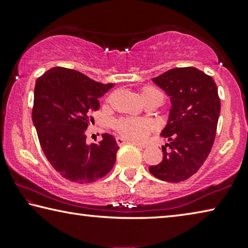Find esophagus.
I'll return each instance as SVG.
<instances>
[{
	"label": "esophagus",
	"instance_id": "1",
	"mask_svg": "<svg viewBox=\"0 0 248 248\" xmlns=\"http://www.w3.org/2000/svg\"><path fill=\"white\" fill-rule=\"evenodd\" d=\"M116 142L118 143V146H123V145H124V143H132V145H136L137 147H140V148L143 147L142 145H139V143L131 141V140L124 139V138H123V137H117V138H116Z\"/></svg>",
	"mask_w": 248,
	"mask_h": 248
}]
</instances>
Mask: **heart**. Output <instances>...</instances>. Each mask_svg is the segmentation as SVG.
<instances>
[{
	"label": "heart",
	"instance_id": "b5f03b06",
	"mask_svg": "<svg viewBox=\"0 0 248 248\" xmlns=\"http://www.w3.org/2000/svg\"><path fill=\"white\" fill-rule=\"evenodd\" d=\"M142 98L146 102L156 98H165L162 91L154 87H145L141 91ZM113 127L117 132L131 141L143 142L155 129V124L151 120L140 118H119L113 121Z\"/></svg>",
	"mask_w": 248,
	"mask_h": 248
}]
</instances>
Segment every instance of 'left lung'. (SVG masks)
Segmentation results:
<instances>
[{
  "label": "left lung",
  "instance_id": "8db88e82",
  "mask_svg": "<svg viewBox=\"0 0 248 248\" xmlns=\"http://www.w3.org/2000/svg\"><path fill=\"white\" fill-rule=\"evenodd\" d=\"M153 81L170 97L172 107L161 132L169 143L161 147L162 161L149 171L165 182H184L212 150L220 112L218 90L212 77L193 66L170 69Z\"/></svg>",
  "mask_w": 248,
  "mask_h": 248
}]
</instances>
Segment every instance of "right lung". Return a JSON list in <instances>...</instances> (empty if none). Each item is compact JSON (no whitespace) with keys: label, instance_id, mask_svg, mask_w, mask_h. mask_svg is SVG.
<instances>
[{"label":"right lung","instance_id":"right-lung-1","mask_svg":"<svg viewBox=\"0 0 248 248\" xmlns=\"http://www.w3.org/2000/svg\"><path fill=\"white\" fill-rule=\"evenodd\" d=\"M113 87L90 79L76 70L54 66L36 80L32 119L40 145L51 166L72 183L88 184L105 177L119 149L111 135L87 145L91 113L98 99Z\"/></svg>","mask_w":248,"mask_h":248}]
</instances>
